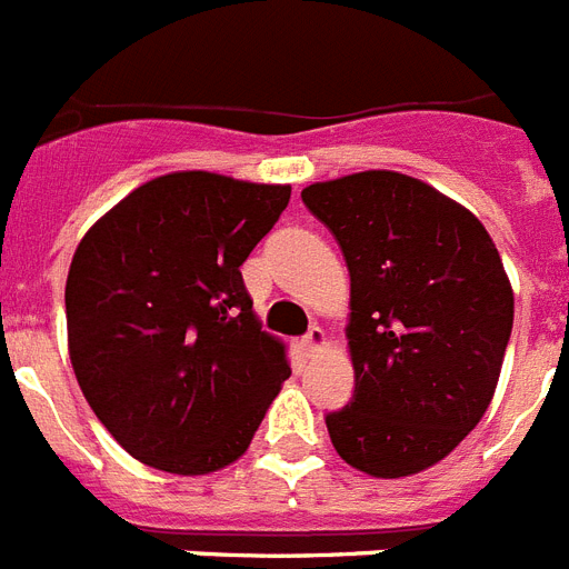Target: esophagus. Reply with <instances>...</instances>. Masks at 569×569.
I'll return each mask as SVG.
<instances>
[{
    "instance_id": "34e87169",
    "label": "esophagus",
    "mask_w": 569,
    "mask_h": 569,
    "mask_svg": "<svg viewBox=\"0 0 569 569\" xmlns=\"http://www.w3.org/2000/svg\"><path fill=\"white\" fill-rule=\"evenodd\" d=\"M300 348L307 350V357H316L318 350L327 348V332L321 327H312V330L300 339Z\"/></svg>"
}]
</instances>
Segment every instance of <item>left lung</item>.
<instances>
[{"instance_id":"left-lung-1","label":"left lung","mask_w":569,"mask_h":569,"mask_svg":"<svg viewBox=\"0 0 569 569\" xmlns=\"http://www.w3.org/2000/svg\"><path fill=\"white\" fill-rule=\"evenodd\" d=\"M300 198L350 271L357 391L327 415L332 447L377 479L432 468L497 391L515 325L500 251L468 207L389 169L309 183Z\"/></svg>"}]
</instances>
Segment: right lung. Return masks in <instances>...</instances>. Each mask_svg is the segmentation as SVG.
Masks as SVG:
<instances>
[{"label":"right lung","mask_w":569,"mask_h":569,"mask_svg":"<svg viewBox=\"0 0 569 569\" xmlns=\"http://www.w3.org/2000/svg\"><path fill=\"white\" fill-rule=\"evenodd\" d=\"M289 183L169 172L110 207L67 277V341L96 418L149 468L204 477L248 450L289 380L242 266Z\"/></svg>","instance_id":"1"}]
</instances>
